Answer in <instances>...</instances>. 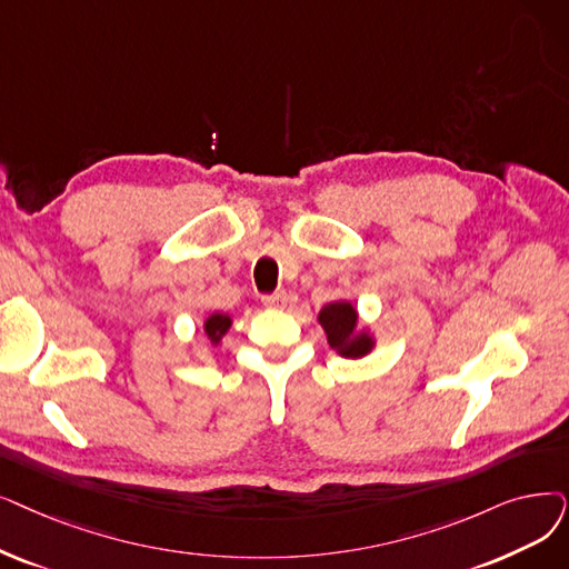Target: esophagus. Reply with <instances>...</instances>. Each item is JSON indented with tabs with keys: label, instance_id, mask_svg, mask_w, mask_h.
Masks as SVG:
<instances>
[{
	"label": "esophagus",
	"instance_id": "1",
	"mask_svg": "<svg viewBox=\"0 0 569 569\" xmlns=\"http://www.w3.org/2000/svg\"><path fill=\"white\" fill-rule=\"evenodd\" d=\"M262 305L269 307V309H283L288 305V292L286 290H277V292H271V295H264Z\"/></svg>",
	"mask_w": 569,
	"mask_h": 569
}]
</instances>
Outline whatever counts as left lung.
Wrapping results in <instances>:
<instances>
[{"label":"left lung","mask_w":569,"mask_h":569,"mask_svg":"<svg viewBox=\"0 0 569 569\" xmlns=\"http://www.w3.org/2000/svg\"><path fill=\"white\" fill-rule=\"evenodd\" d=\"M318 323L328 335V343L343 358H362L375 349V337L358 332V311L351 302H330L318 313Z\"/></svg>","instance_id":"left-lung-1"}]
</instances>
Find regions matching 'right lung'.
<instances>
[{
	"instance_id": "right-lung-1",
	"label": "right lung",
	"mask_w": 569,
	"mask_h": 569,
	"mask_svg": "<svg viewBox=\"0 0 569 569\" xmlns=\"http://www.w3.org/2000/svg\"><path fill=\"white\" fill-rule=\"evenodd\" d=\"M230 326H232V318H230L228 313L216 311V313H211V316L204 320V335L209 337V341H211L213 346H218L220 339H223V335L230 330Z\"/></svg>"
}]
</instances>
